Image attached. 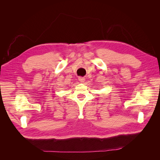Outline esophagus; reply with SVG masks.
Instances as JSON below:
<instances>
[{
	"mask_svg": "<svg viewBox=\"0 0 160 160\" xmlns=\"http://www.w3.org/2000/svg\"><path fill=\"white\" fill-rule=\"evenodd\" d=\"M78 80H79L80 82L83 83V82H84V81H85V78L80 77H78Z\"/></svg>",
	"mask_w": 160,
	"mask_h": 160,
	"instance_id": "obj_1",
	"label": "esophagus"
}]
</instances>
